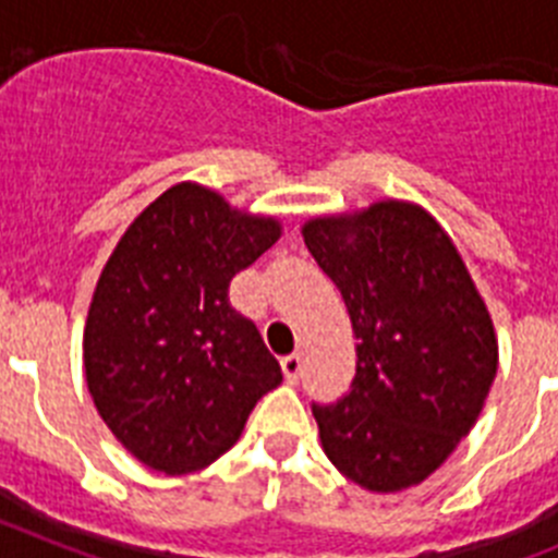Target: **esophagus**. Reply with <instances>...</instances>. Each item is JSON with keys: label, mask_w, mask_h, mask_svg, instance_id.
Masks as SVG:
<instances>
[{"label": "esophagus", "mask_w": 558, "mask_h": 558, "mask_svg": "<svg viewBox=\"0 0 558 558\" xmlns=\"http://www.w3.org/2000/svg\"><path fill=\"white\" fill-rule=\"evenodd\" d=\"M280 367H283V376L289 385H298V379L303 376V353H289L280 360Z\"/></svg>", "instance_id": "obj_1"}]
</instances>
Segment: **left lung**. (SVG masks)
Masks as SVG:
<instances>
[{"label": "left lung", "mask_w": 558, "mask_h": 558, "mask_svg": "<svg viewBox=\"0 0 558 558\" xmlns=\"http://www.w3.org/2000/svg\"><path fill=\"white\" fill-rule=\"evenodd\" d=\"M303 241L351 314L356 376L312 404L328 460L367 492L418 486L454 452L497 376V337L444 227L413 202L319 216Z\"/></svg>", "instance_id": "left-lung-1"}]
</instances>
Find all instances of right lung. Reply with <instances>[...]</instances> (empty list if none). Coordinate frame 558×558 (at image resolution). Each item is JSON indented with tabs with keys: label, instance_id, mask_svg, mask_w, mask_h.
I'll list each match as a JSON object with an SVG mask.
<instances>
[{
	"label": "right lung",
	"instance_id": "right-lung-1",
	"mask_svg": "<svg viewBox=\"0 0 558 558\" xmlns=\"http://www.w3.org/2000/svg\"><path fill=\"white\" fill-rule=\"evenodd\" d=\"M280 239V221L179 182L140 213L106 260L84 328L86 387L140 463L187 474L241 438L283 381L230 280Z\"/></svg>",
	"mask_w": 558,
	"mask_h": 558
}]
</instances>
